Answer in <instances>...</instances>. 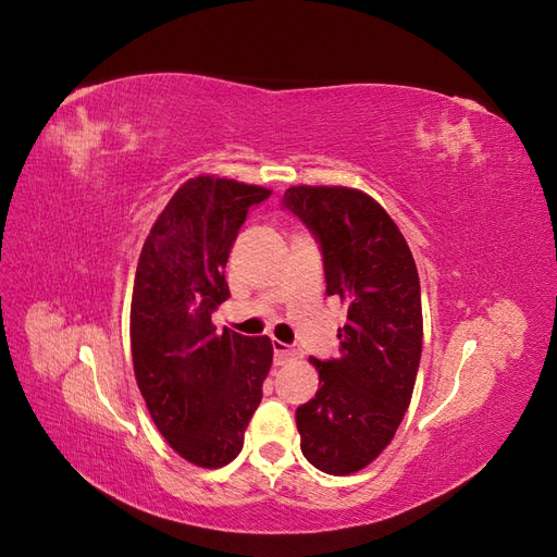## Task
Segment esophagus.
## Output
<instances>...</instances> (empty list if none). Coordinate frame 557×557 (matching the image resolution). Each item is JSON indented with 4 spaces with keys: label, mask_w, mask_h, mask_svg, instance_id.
Segmentation results:
<instances>
[{
    "label": "esophagus",
    "mask_w": 557,
    "mask_h": 557,
    "mask_svg": "<svg viewBox=\"0 0 557 557\" xmlns=\"http://www.w3.org/2000/svg\"><path fill=\"white\" fill-rule=\"evenodd\" d=\"M272 346H274V356H276L278 364L288 362V360H295V358L301 356V348L299 346H288V344H283V342H274Z\"/></svg>",
    "instance_id": "esophagus-1"
}]
</instances>
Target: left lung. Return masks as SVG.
Instances as JSON below:
<instances>
[{
    "mask_svg": "<svg viewBox=\"0 0 557 557\" xmlns=\"http://www.w3.org/2000/svg\"><path fill=\"white\" fill-rule=\"evenodd\" d=\"M283 207L313 232L325 293L348 309L342 356L311 358L320 387L295 413L305 458L344 476L379 458L409 409L423 350L418 269L393 218L362 190L293 185Z\"/></svg>",
    "mask_w": 557,
    "mask_h": 557,
    "instance_id": "1",
    "label": "left lung"
}]
</instances>
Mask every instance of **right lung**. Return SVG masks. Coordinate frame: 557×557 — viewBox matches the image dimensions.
Returning <instances> with one entry per match:
<instances>
[{"label": "right lung", "mask_w": 557, "mask_h": 557, "mask_svg": "<svg viewBox=\"0 0 557 557\" xmlns=\"http://www.w3.org/2000/svg\"><path fill=\"white\" fill-rule=\"evenodd\" d=\"M272 190L232 178L185 181L144 242L134 276V376L156 428L197 467H225L244 446L274 358L269 336L215 332L230 297L225 264L250 207Z\"/></svg>", "instance_id": "1"}]
</instances>
